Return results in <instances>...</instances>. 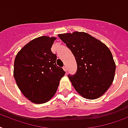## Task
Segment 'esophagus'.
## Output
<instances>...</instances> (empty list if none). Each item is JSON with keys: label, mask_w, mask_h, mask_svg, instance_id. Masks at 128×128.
I'll return each mask as SVG.
<instances>
[{"label": "esophagus", "mask_w": 128, "mask_h": 128, "mask_svg": "<svg viewBox=\"0 0 128 128\" xmlns=\"http://www.w3.org/2000/svg\"><path fill=\"white\" fill-rule=\"evenodd\" d=\"M63 70H64L65 72H66V73H67V67H66V65H65V66H63Z\"/></svg>", "instance_id": "esophagus-1"}]
</instances>
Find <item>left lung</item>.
<instances>
[{"label":"left lung","mask_w":128,"mask_h":128,"mask_svg":"<svg viewBox=\"0 0 128 128\" xmlns=\"http://www.w3.org/2000/svg\"><path fill=\"white\" fill-rule=\"evenodd\" d=\"M73 54L77 63L75 75L68 78L75 90L88 100L106 92L114 78L116 64L108 48L84 32L58 34Z\"/></svg>","instance_id":"1"}]
</instances>
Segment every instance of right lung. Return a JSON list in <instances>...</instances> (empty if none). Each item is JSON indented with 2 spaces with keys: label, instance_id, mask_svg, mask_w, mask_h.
Masks as SVG:
<instances>
[{
  "label": "right lung",
  "instance_id": "add662e5",
  "mask_svg": "<svg viewBox=\"0 0 128 128\" xmlns=\"http://www.w3.org/2000/svg\"><path fill=\"white\" fill-rule=\"evenodd\" d=\"M56 37L42 36L33 39L17 54L14 76L19 89L29 101L44 103L56 94L65 75L57 66V56L51 51Z\"/></svg>",
  "mask_w": 128,
  "mask_h": 128
}]
</instances>
